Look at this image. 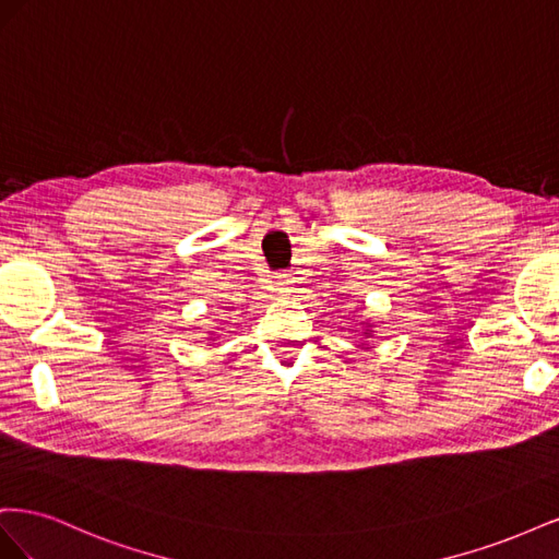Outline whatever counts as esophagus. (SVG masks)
<instances>
[{"label": "esophagus", "mask_w": 559, "mask_h": 559, "mask_svg": "<svg viewBox=\"0 0 559 559\" xmlns=\"http://www.w3.org/2000/svg\"><path fill=\"white\" fill-rule=\"evenodd\" d=\"M277 292L282 296H292L294 294V280L289 277H277Z\"/></svg>", "instance_id": "esophagus-1"}]
</instances>
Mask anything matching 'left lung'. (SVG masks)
I'll list each match as a JSON object with an SVG mask.
<instances>
[{
	"label": "left lung",
	"mask_w": 559,
	"mask_h": 559,
	"mask_svg": "<svg viewBox=\"0 0 559 559\" xmlns=\"http://www.w3.org/2000/svg\"><path fill=\"white\" fill-rule=\"evenodd\" d=\"M361 326H366L361 333H364V337H370V333H373V331H370V324H368V321H361Z\"/></svg>",
	"instance_id": "8db88e82"
}]
</instances>
